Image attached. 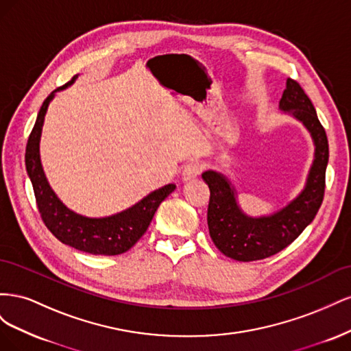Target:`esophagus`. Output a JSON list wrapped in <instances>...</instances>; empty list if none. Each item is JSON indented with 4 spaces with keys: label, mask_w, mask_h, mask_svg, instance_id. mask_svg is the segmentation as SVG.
I'll list each match as a JSON object with an SVG mask.
<instances>
[{
    "label": "esophagus",
    "mask_w": 351,
    "mask_h": 351,
    "mask_svg": "<svg viewBox=\"0 0 351 351\" xmlns=\"http://www.w3.org/2000/svg\"><path fill=\"white\" fill-rule=\"evenodd\" d=\"M202 169H204V164H202L200 161L189 162L183 169V180L184 182H189V180L196 178L202 173Z\"/></svg>",
    "instance_id": "1"
}]
</instances>
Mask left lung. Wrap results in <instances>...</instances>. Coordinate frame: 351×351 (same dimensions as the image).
<instances>
[{
  "label": "left lung",
  "mask_w": 351,
  "mask_h": 351,
  "mask_svg": "<svg viewBox=\"0 0 351 351\" xmlns=\"http://www.w3.org/2000/svg\"><path fill=\"white\" fill-rule=\"evenodd\" d=\"M280 110L302 121L315 143V159L306 186L289 205L268 217H247L239 208L234 189L224 176L210 169L202 174L210 190L208 205L210 239L218 250L231 259L252 262L281 252L302 234L322 205L329 156L325 129L317 120L312 101L293 79H287Z\"/></svg>",
  "instance_id": "1"
}]
</instances>
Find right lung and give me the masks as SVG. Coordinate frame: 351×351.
<instances>
[{
    "mask_svg": "<svg viewBox=\"0 0 351 351\" xmlns=\"http://www.w3.org/2000/svg\"><path fill=\"white\" fill-rule=\"evenodd\" d=\"M76 77L77 76H74L67 84L58 89L67 88ZM56 92L57 90L51 92L42 104L36 123L27 139L25 155L26 171L34 186L40 218L52 234L67 246L90 254H104V256L121 254L132 249L145 234L158 206L169 193L174 192L176 184H167L154 190L132 208L111 217L88 218L70 210L51 189L39 155L42 125H44L48 105L54 98Z\"/></svg>",
    "mask_w": 351,
    "mask_h": 351,
    "instance_id": "obj_1",
    "label": "right lung"
}]
</instances>
